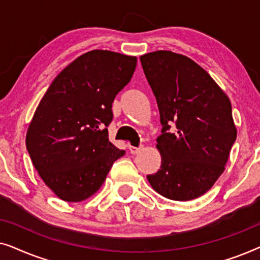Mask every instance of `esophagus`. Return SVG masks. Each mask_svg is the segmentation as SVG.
<instances>
[{
  "instance_id": "esophagus-1",
  "label": "esophagus",
  "mask_w": 260,
  "mask_h": 260,
  "mask_svg": "<svg viewBox=\"0 0 260 260\" xmlns=\"http://www.w3.org/2000/svg\"><path fill=\"white\" fill-rule=\"evenodd\" d=\"M142 149H143V147H133V145H130L129 147V150H130V152L131 154H138V152H140Z\"/></svg>"
}]
</instances>
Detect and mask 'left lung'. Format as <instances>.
Returning <instances> with one entry per match:
<instances>
[{"label": "left lung", "instance_id": "1", "mask_svg": "<svg viewBox=\"0 0 260 260\" xmlns=\"http://www.w3.org/2000/svg\"><path fill=\"white\" fill-rule=\"evenodd\" d=\"M140 59L163 126L156 140L161 169L147 179L162 197L193 200L211 189L229 161L237 138L230 98L186 55L156 51ZM172 122L174 134L168 133Z\"/></svg>", "mask_w": 260, "mask_h": 260}]
</instances>
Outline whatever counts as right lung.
I'll return each instance as SVG.
<instances>
[{
  "instance_id": "add662e5",
  "label": "right lung",
  "mask_w": 260,
  "mask_h": 260,
  "mask_svg": "<svg viewBox=\"0 0 260 260\" xmlns=\"http://www.w3.org/2000/svg\"><path fill=\"white\" fill-rule=\"evenodd\" d=\"M136 56L94 49L60 72L35 110L27 150L46 186L80 202L97 193L125 154L109 141L113 99L129 83Z\"/></svg>"
}]
</instances>
